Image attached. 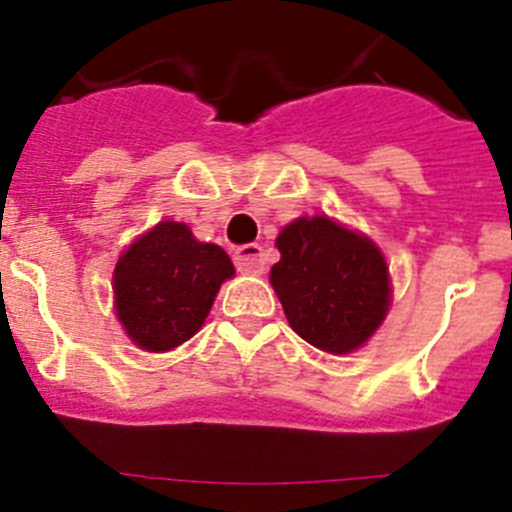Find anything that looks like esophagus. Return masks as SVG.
Masks as SVG:
<instances>
[{
    "mask_svg": "<svg viewBox=\"0 0 512 512\" xmlns=\"http://www.w3.org/2000/svg\"><path fill=\"white\" fill-rule=\"evenodd\" d=\"M233 261L241 274H253V277L264 274L266 259H264V248H261L259 243H246V246L235 248Z\"/></svg>",
    "mask_w": 512,
    "mask_h": 512,
    "instance_id": "34e87169",
    "label": "esophagus"
}]
</instances>
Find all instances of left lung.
<instances>
[{
	"label": "left lung",
	"instance_id": "8db88e82",
	"mask_svg": "<svg viewBox=\"0 0 512 512\" xmlns=\"http://www.w3.org/2000/svg\"><path fill=\"white\" fill-rule=\"evenodd\" d=\"M277 248L282 259L269 279L297 336L336 356L364 346L392 300L382 251L325 215L297 217Z\"/></svg>",
	"mask_w": 512,
	"mask_h": 512
}]
</instances>
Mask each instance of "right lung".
Listing matches in <instances>:
<instances>
[{
  "label": "right lung",
  "instance_id": "add662e5",
  "mask_svg": "<svg viewBox=\"0 0 512 512\" xmlns=\"http://www.w3.org/2000/svg\"><path fill=\"white\" fill-rule=\"evenodd\" d=\"M233 274L223 248L197 241L189 225L164 220L117 259L115 315L138 348L171 351L202 328L217 289Z\"/></svg>",
  "mask_w": 512,
  "mask_h": 512
}]
</instances>
